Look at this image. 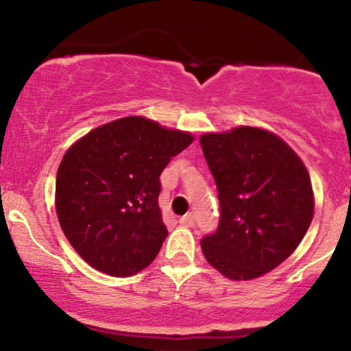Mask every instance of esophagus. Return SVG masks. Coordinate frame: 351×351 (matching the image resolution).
Returning a JSON list of instances; mask_svg holds the SVG:
<instances>
[{"mask_svg":"<svg viewBox=\"0 0 351 351\" xmlns=\"http://www.w3.org/2000/svg\"><path fill=\"white\" fill-rule=\"evenodd\" d=\"M195 219H196L195 215H193V213H188V215L180 217V224L181 226L191 228V226H195Z\"/></svg>","mask_w":351,"mask_h":351,"instance_id":"esophagus-1","label":"esophagus"}]
</instances>
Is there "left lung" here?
Masks as SVG:
<instances>
[{
    "label": "left lung",
    "instance_id": "1",
    "mask_svg": "<svg viewBox=\"0 0 351 351\" xmlns=\"http://www.w3.org/2000/svg\"><path fill=\"white\" fill-rule=\"evenodd\" d=\"M219 199V224L201 239L206 261L232 280L284 263L313 217L305 165L284 140L254 127L199 138Z\"/></svg>",
    "mask_w": 351,
    "mask_h": 351
}]
</instances>
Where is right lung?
Instances as JSON below:
<instances>
[{"label":"right lung","mask_w":351,"mask_h":351,"mask_svg":"<svg viewBox=\"0 0 351 351\" xmlns=\"http://www.w3.org/2000/svg\"><path fill=\"white\" fill-rule=\"evenodd\" d=\"M191 142L188 132L125 117L66 152L56 178V211L86 263L115 277L153 263L168 236L158 206L160 175Z\"/></svg>","instance_id":"1"}]
</instances>
